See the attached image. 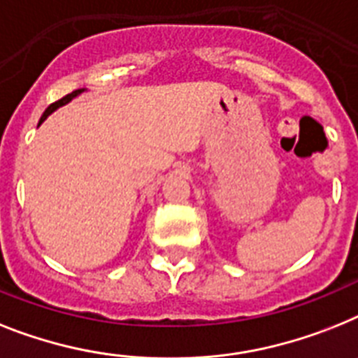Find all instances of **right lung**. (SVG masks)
Wrapping results in <instances>:
<instances>
[{
  "mask_svg": "<svg viewBox=\"0 0 358 358\" xmlns=\"http://www.w3.org/2000/svg\"><path fill=\"white\" fill-rule=\"evenodd\" d=\"M84 91H85V90H76V91H73V93L66 94V96H64V99H60V100H58V102H55V104H51V106H49V108H47L45 111H43V115H41L40 124L43 122V120H45L47 117H49V115L52 113V111H56V109H58V108H62V106H66L67 102H71V100L75 99V96H78V94H82V93H84Z\"/></svg>",
  "mask_w": 358,
  "mask_h": 358,
  "instance_id": "1",
  "label": "right lung"
}]
</instances>
